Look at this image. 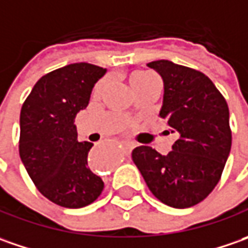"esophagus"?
Wrapping results in <instances>:
<instances>
[{
	"label": "esophagus",
	"instance_id": "obj_1",
	"mask_svg": "<svg viewBox=\"0 0 248 248\" xmlns=\"http://www.w3.org/2000/svg\"><path fill=\"white\" fill-rule=\"evenodd\" d=\"M124 155H129L130 152H132V150L134 148V145H133L132 142H124Z\"/></svg>",
	"mask_w": 248,
	"mask_h": 248
}]
</instances>
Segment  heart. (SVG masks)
Instances as JSON below:
<instances>
[{
    "mask_svg": "<svg viewBox=\"0 0 248 248\" xmlns=\"http://www.w3.org/2000/svg\"><path fill=\"white\" fill-rule=\"evenodd\" d=\"M129 85H130V89L132 92H137L141 89H147L151 86H158V82L155 79L154 75H151L150 73H145V71H137L130 75L129 78ZM101 88V85H98L97 89Z\"/></svg>",
    "mask_w": 248,
    "mask_h": 248,
    "instance_id": "1",
    "label": "heart"
}]
</instances>
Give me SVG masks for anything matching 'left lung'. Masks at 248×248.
I'll return each instance as SVG.
<instances>
[{
    "label": "left lung",
    "mask_w": 248,
    "mask_h": 248,
    "mask_svg": "<svg viewBox=\"0 0 248 248\" xmlns=\"http://www.w3.org/2000/svg\"><path fill=\"white\" fill-rule=\"evenodd\" d=\"M163 81L159 116L177 140L167 155L148 145L132 158L155 198L174 209L201 203L217 185L231 152L229 108L216 85L201 71L169 60L148 63Z\"/></svg>",
    "instance_id": "8db88e82"
}]
</instances>
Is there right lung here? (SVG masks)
Returning <instances> with one entry per match:
<instances>
[{
    "mask_svg": "<svg viewBox=\"0 0 248 248\" xmlns=\"http://www.w3.org/2000/svg\"><path fill=\"white\" fill-rule=\"evenodd\" d=\"M107 68L74 63L44 75L20 111L19 154L45 198L67 209L97 199L104 183L88 166L93 144L77 140L75 116L88 107L90 93Z\"/></svg>",
    "mask_w": 248,
    "mask_h": 248,
    "instance_id": "right-lung-1",
    "label": "right lung"
}]
</instances>
